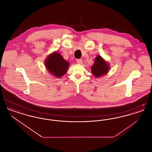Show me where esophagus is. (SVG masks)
<instances>
[{"mask_svg": "<svg viewBox=\"0 0 152 152\" xmlns=\"http://www.w3.org/2000/svg\"><path fill=\"white\" fill-rule=\"evenodd\" d=\"M76 62H77V64H81L83 63V60L82 59H77L76 60Z\"/></svg>", "mask_w": 152, "mask_h": 152, "instance_id": "1", "label": "esophagus"}]
</instances>
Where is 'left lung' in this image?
<instances>
[{"instance_id": "obj_1", "label": "left lung", "mask_w": 152, "mask_h": 152, "mask_svg": "<svg viewBox=\"0 0 152 152\" xmlns=\"http://www.w3.org/2000/svg\"><path fill=\"white\" fill-rule=\"evenodd\" d=\"M110 69L108 63L101 57L98 55L94 59V64L91 67L92 73L95 77L99 78L107 74Z\"/></svg>"}]
</instances>
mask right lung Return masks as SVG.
I'll use <instances>...</instances> for the list:
<instances>
[{"label":"right lung","mask_w":152,"mask_h":152,"mask_svg":"<svg viewBox=\"0 0 152 152\" xmlns=\"http://www.w3.org/2000/svg\"><path fill=\"white\" fill-rule=\"evenodd\" d=\"M45 66L52 75L55 77L60 78L67 72L69 63L59 53L55 51L51 53L45 58Z\"/></svg>","instance_id":"right-lung-1"}]
</instances>
